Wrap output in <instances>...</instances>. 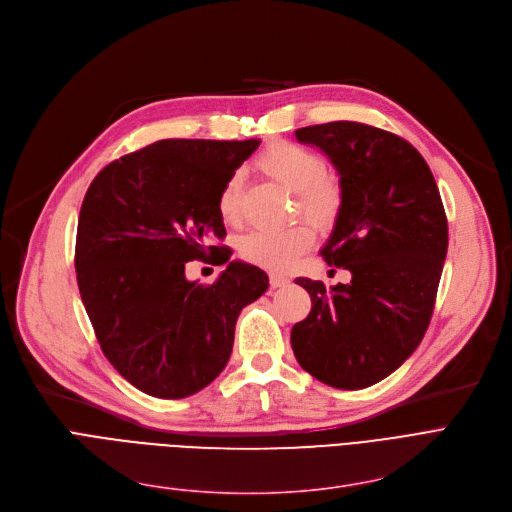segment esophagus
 Here are the masks:
<instances>
[{
  "mask_svg": "<svg viewBox=\"0 0 512 512\" xmlns=\"http://www.w3.org/2000/svg\"><path fill=\"white\" fill-rule=\"evenodd\" d=\"M269 283H271V287H285V285H289V279L287 277H283V275H279V273H271V277H269Z\"/></svg>",
  "mask_w": 512,
  "mask_h": 512,
  "instance_id": "1",
  "label": "esophagus"
}]
</instances>
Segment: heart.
<instances>
[{
    "label": "heart",
    "mask_w": 512,
    "mask_h": 512,
    "mask_svg": "<svg viewBox=\"0 0 512 512\" xmlns=\"http://www.w3.org/2000/svg\"><path fill=\"white\" fill-rule=\"evenodd\" d=\"M256 162L264 175L296 191L298 208L312 223L325 227L335 221L342 208V185L323 168L319 154L294 141H273ZM241 191L243 173L235 170L223 183L216 200L218 214L225 223H237ZM312 239V229L306 223H294L277 231H252L239 239V254L264 269L283 271L312 246Z\"/></svg>",
    "instance_id": "1"
}]
</instances>
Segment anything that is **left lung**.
I'll return each instance as SVG.
<instances>
[{"label":"left lung","mask_w":512,"mask_h":512,"mask_svg":"<svg viewBox=\"0 0 512 512\" xmlns=\"http://www.w3.org/2000/svg\"><path fill=\"white\" fill-rule=\"evenodd\" d=\"M331 160L342 208L323 258L352 273L327 289L298 277L312 300L291 329L300 367L339 389L369 387L417 350L448 252L440 189L412 145L389 131L335 120L296 131Z\"/></svg>","instance_id":"obj_1"}]
</instances>
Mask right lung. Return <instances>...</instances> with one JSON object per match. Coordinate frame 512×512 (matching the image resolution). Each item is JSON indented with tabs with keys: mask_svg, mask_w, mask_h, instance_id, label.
Segmentation results:
<instances>
[{
	"mask_svg": "<svg viewBox=\"0 0 512 512\" xmlns=\"http://www.w3.org/2000/svg\"><path fill=\"white\" fill-rule=\"evenodd\" d=\"M260 139H162L110 162L79 214L81 300L112 367L143 394L179 400L227 367L235 323L269 277L212 246L223 239L218 191ZM214 255L212 286L184 279V262Z\"/></svg>",
	"mask_w": 512,
	"mask_h": 512,
	"instance_id": "1",
	"label": "right lung"
}]
</instances>
